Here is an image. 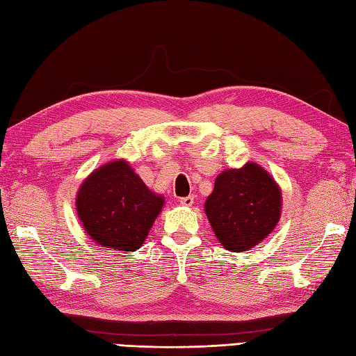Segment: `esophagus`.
<instances>
[{
  "mask_svg": "<svg viewBox=\"0 0 356 356\" xmlns=\"http://www.w3.org/2000/svg\"><path fill=\"white\" fill-rule=\"evenodd\" d=\"M179 202H180V205H184V207H191L194 203V197L193 195H188V197H182Z\"/></svg>",
  "mask_w": 356,
  "mask_h": 356,
  "instance_id": "34e87169",
  "label": "esophagus"
}]
</instances>
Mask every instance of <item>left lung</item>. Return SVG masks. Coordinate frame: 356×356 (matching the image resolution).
<instances>
[{"instance_id":"8db88e82","label":"left lung","mask_w":356,"mask_h":356,"mask_svg":"<svg viewBox=\"0 0 356 356\" xmlns=\"http://www.w3.org/2000/svg\"><path fill=\"white\" fill-rule=\"evenodd\" d=\"M205 213L222 246L243 252L274 231L282 214V191L263 166L249 162L218 174Z\"/></svg>"}]
</instances>
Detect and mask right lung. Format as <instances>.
<instances>
[{"label":"right lung","instance_id":"obj_1","mask_svg":"<svg viewBox=\"0 0 356 356\" xmlns=\"http://www.w3.org/2000/svg\"><path fill=\"white\" fill-rule=\"evenodd\" d=\"M165 199L142 182L127 161L95 170L76 195V213L95 243L133 252L145 241Z\"/></svg>","mask_w":356,"mask_h":356}]
</instances>
